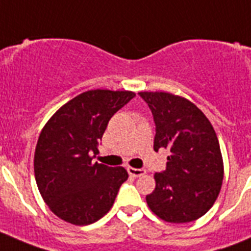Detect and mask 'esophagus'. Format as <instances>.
<instances>
[{
	"mask_svg": "<svg viewBox=\"0 0 251 251\" xmlns=\"http://www.w3.org/2000/svg\"><path fill=\"white\" fill-rule=\"evenodd\" d=\"M127 172H129L130 176L133 177H141V176L146 175V169H139V168H127Z\"/></svg>",
	"mask_w": 251,
	"mask_h": 251,
	"instance_id": "34e87169",
	"label": "esophagus"
}]
</instances>
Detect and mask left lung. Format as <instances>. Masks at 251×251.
I'll list each match as a JSON object with an SVG mask.
<instances>
[{"label":"left lung","mask_w":251,"mask_h":251,"mask_svg":"<svg viewBox=\"0 0 251 251\" xmlns=\"http://www.w3.org/2000/svg\"><path fill=\"white\" fill-rule=\"evenodd\" d=\"M152 112L153 150H169L165 171L146 197L153 214L168 223H189L214 206L224 168L218 137L208 118L191 101L168 92H139Z\"/></svg>","instance_id":"8db88e82"}]
</instances>
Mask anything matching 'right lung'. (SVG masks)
Returning a JSON list of instances; mask_svg holds the SVG:
<instances>
[{
	"mask_svg": "<svg viewBox=\"0 0 251 251\" xmlns=\"http://www.w3.org/2000/svg\"><path fill=\"white\" fill-rule=\"evenodd\" d=\"M135 98L131 91L92 90L62 105L41 130L35 151V178L54 215L88 226L112 208L125 168L92 163L108 122Z\"/></svg>",
	"mask_w": 251,
	"mask_h": 251,
	"instance_id": "add662e5",
	"label": "right lung"
}]
</instances>
